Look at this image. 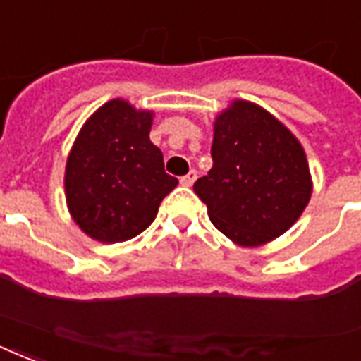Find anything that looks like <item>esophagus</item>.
I'll list each match as a JSON object with an SVG mask.
<instances>
[{"instance_id": "esophagus-1", "label": "esophagus", "mask_w": 361, "mask_h": 361, "mask_svg": "<svg viewBox=\"0 0 361 361\" xmlns=\"http://www.w3.org/2000/svg\"><path fill=\"white\" fill-rule=\"evenodd\" d=\"M196 178H197V171L192 169L190 173H188V175H184V177L180 178V184H183V186H192Z\"/></svg>"}]
</instances>
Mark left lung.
Returning <instances> with one entry per match:
<instances>
[{
    "label": "left lung",
    "mask_w": 361,
    "mask_h": 361,
    "mask_svg": "<svg viewBox=\"0 0 361 361\" xmlns=\"http://www.w3.org/2000/svg\"><path fill=\"white\" fill-rule=\"evenodd\" d=\"M213 167L194 192L211 222L242 247L272 242L299 221L312 196L305 148L280 119L234 99L213 121Z\"/></svg>",
    "instance_id": "obj_1"
}]
</instances>
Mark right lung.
<instances>
[{
	"label": "right lung",
	"mask_w": 361,
	"mask_h": 361,
	"mask_svg": "<svg viewBox=\"0 0 361 361\" xmlns=\"http://www.w3.org/2000/svg\"><path fill=\"white\" fill-rule=\"evenodd\" d=\"M152 110L126 99L97 108L81 126L64 171L72 221L100 243L127 242L150 226L159 203L178 180L152 145Z\"/></svg>",
	"instance_id": "1"
}]
</instances>
